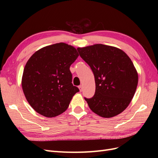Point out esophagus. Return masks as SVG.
<instances>
[{"instance_id":"34e87169","label":"esophagus","mask_w":158,"mask_h":158,"mask_svg":"<svg viewBox=\"0 0 158 158\" xmlns=\"http://www.w3.org/2000/svg\"><path fill=\"white\" fill-rule=\"evenodd\" d=\"M79 89H80V92H82V90H83V87H82V85H79Z\"/></svg>"}]
</instances>
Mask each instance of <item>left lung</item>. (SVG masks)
Here are the masks:
<instances>
[{"label": "left lung", "mask_w": 158, "mask_h": 158, "mask_svg": "<svg viewBox=\"0 0 158 158\" xmlns=\"http://www.w3.org/2000/svg\"><path fill=\"white\" fill-rule=\"evenodd\" d=\"M77 50L95 77L94 95L84 98L90 109L105 118L122 113L131 103L138 85V73L131 59L117 47L103 44Z\"/></svg>", "instance_id": "obj_1"}]
</instances>
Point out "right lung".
Listing matches in <instances>:
<instances>
[{"instance_id": "1", "label": "right lung", "mask_w": 158, "mask_h": 158, "mask_svg": "<svg viewBox=\"0 0 158 158\" xmlns=\"http://www.w3.org/2000/svg\"><path fill=\"white\" fill-rule=\"evenodd\" d=\"M79 56L74 47L59 43L33 54L23 69L22 86L36 112L54 117L64 112L79 89L72 83L70 66Z\"/></svg>"}]
</instances>
